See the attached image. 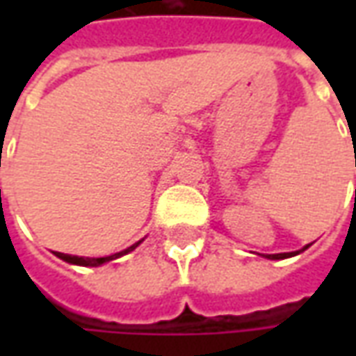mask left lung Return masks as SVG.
Listing matches in <instances>:
<instances>
[{
    "label": "left lung",
    "instance_id": "left-lung-1",
    "mask_svg": "<svg viewBox=\"0 0 356 356\" xmlns=\"http://www.w3.org/2000/svg\"><path fill=\"white\" fill-rule=\"evenodd\" d=\"M311 246V244H307L303 250H307V248ZM303 250H299V252H303ZM299 252H288V254H270V255H265L267 259H286V257H293V255H298Z\"/></svg>",
    "mask_w": 356,
    "mask_h": 356
}]
</instances>
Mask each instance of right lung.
Masks as SVG:
<instances>
[{"mask_svg": "<svg viewBox=\"0 0 356 356\" xmlns=\"http://www.w3.org/2000/svg\"><path fill=\"white\" fill-rule=\"evenodd\" d=\"M139 244H140V240L139 242H135L133 246L127 248V250H124V252H118V254H112L108 255V257H78V255L60 254V252H55V255L60 257L63 261L72 263V265H81V267H99V265H102V263H108L112 261V259H118V257H122V255L129 254V252H133V250L139 246Z\"/></svg>", "mask_w": 356, "mask_h": 356, "instance_id": "right-lung-1", "label": "right lung"}]
</instances>
